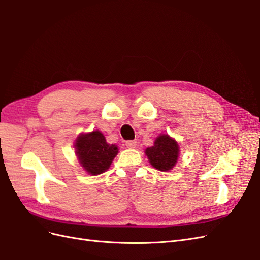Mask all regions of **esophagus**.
Segmentation results:
<instances>
[{"instance_id":"34e87169","label":"esophagus","mask_w":260,"mask_h":260,"mask_svg":"<svg viewBox=\"0 0 260 260\" xmlns=\"http://www.w3.org/2000/svg\"><path fill=\"white\" fill-rule=\"evenodd\" d=\"M125 145H126V147L129 149H134V148H136L137 142L135 140H127L126 142H125Z\"/></svg>"}]
</instances>
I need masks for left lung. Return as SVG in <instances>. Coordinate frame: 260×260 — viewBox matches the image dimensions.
Wrapping results in <instances>:
<instances>
[{"mask_svg": "<svg viewBox=\"0 0 260 260\" xmlns=\"http://www.w3.org/2000/svg\"><path fill=\"white\" fill-rule=\"evenodd\" d=\"M149 162L154 169L161 172L171 171L178 161L179 146L178 142L169 135L162 134L155 138L154 145L145 151Z\"/></svg>", "mask_w": 260, "mask_h": 260, "instance_id": "1", "label": "left lung"}]
</instances>
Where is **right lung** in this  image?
Segmentation results:
<instances>
[{"instance_id":"right-lung-1","label":"right lung","mask_w":260,"mask_h":260,"mask_svg":"<svg viewBox=\"0 0 260 260\" xmlns=\"http://www.w3.org/2000/svg\"><path fill=\"white\" fill-rule=\"evenodd\" d=\"M74 148L81 166L94 176L106 172L119 152L118 146L108 144L99 131L81 134L75 140Z\"/></svg>"}]
</instances>
